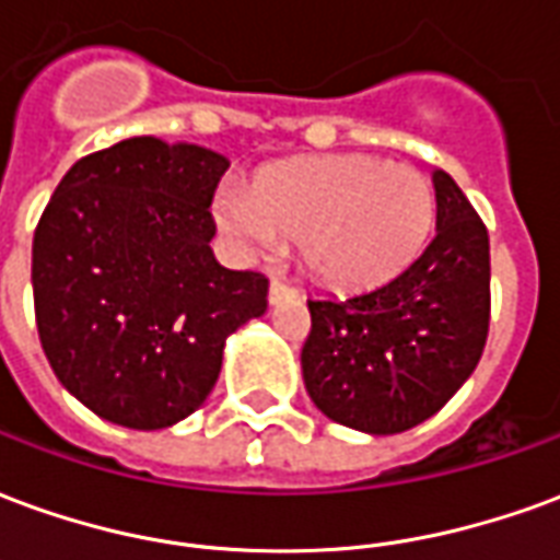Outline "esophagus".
Segmentation results:
<instances>
[{
  "mask_svg": "<svg viewBox=\"0 0 560 560\" xmlns=\"http://www.w3.org/2000/svg\"><path fill=\"white\" fill-rule=\"evenodd\" d=\"M284 300H296V288H291V284H284V281L279 279L269 281V303L279 305L284 303Z\"/></svg>",
  "mask_w": 560,
  "mask_h": 560,
  "instance_id": "1",
  "label": "esophagus"
}]
</instances>
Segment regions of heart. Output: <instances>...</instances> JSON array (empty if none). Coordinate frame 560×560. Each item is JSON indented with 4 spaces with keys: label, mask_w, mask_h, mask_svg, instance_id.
Returning <instances> with one entry per match:
<instances>
[{
    "label": "heart",
    "mask_w": 560,
    "mask_h": 560,
    "mask_svg": "<svg viewBox=\"0 0 560 560\" xmlns=\"http://www.w3.org/2000/svg\"><path fill=\"white\" fill-rule=\"evenodd\" d=\"M215 219L245 252L269 255L281 240H296L320 281L372 288L422 248L434 191L411 164L351 152L308 155L269 164L248 188H224Z\"/></svg>",
    "instance_id": "b5f03b06"
}]
</instances>
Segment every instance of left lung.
Here are the masks:
<instances>
[{
  "label": "left lung",
  "mask_w": 560,
  "mask_h": 560,
  "mask_svg": "<svg viewBox=\"0 0 560 560\" xmlns=\"http://www.w3.org/2000/svg\"><path fill=\"white\" fill-rule=\"evenodd\" d=\"M438 228L396 279L308 300L303 381L317 411L365 434L408 432L474 375L489 336V233L444 171Z\"/></svg>",
  "instance_id": "obj_1"
}]
</instances>
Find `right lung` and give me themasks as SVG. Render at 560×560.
<instances>
[{
	"label": "right lung",
	"mask_w": 560,
	"mask_h": 560,
	"mask_svg": "<svg viewBox=\"0 0 560 560\" xmlns=\"http://www.w3.org/2000/svg\"><path fill=\"white\" fill-rule=\"evenodd\" d=\"M231 161L128 138L80 159L32 240L35 320L59 384L102 420L167 429L215 387L231 332L267 312L260 272L212 255Z\"/></svg>",
	"instance_id": "right-lung-1"
}]
</instances>
